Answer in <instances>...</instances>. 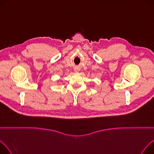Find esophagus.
Wrapping results in <instances>:
<instances>
[{
	"mask_svg": "<svg viewBox=\"0 0 154 154\" xmlns=\"http://www.w3.org/2000/svg\"><path fill=\"white\" fill-rule=\"evenodd\" d=\"M74 72H75V73H78V72H79V69H74Z\"/></svg>",
	"mask_w": 154,
	"mask_h": 154,
	"instance_id": "1",
	"label": "esophagus"
}]
</instances>
